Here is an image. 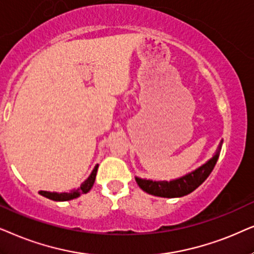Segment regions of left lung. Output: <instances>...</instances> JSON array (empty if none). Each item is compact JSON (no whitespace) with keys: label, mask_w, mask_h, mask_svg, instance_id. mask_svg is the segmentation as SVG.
Instances as JSON below:
<instances>
[{"label":"left lung","mask_w":254,"mask_h":254,"mask_svg":"<svg viewBox=\"0 0 254 254\" xmlns=\"http://www.w3.org/2000/svg\"><path fill=\"white\" fill-rule=\"evenodd\" d=\"M222 144L223 141L219 143L217 151L210 160H208L201 167L196 168L195 171L184 175V177L171 181H152L146 180V179L136 178L137 184L147 194L160 196V197H181V196L188 195L189 192L194 191L198 186L203 184L205 179L210 175L216 162L218 160Z\"/></svg>","instance_id":"obj_1"}]
</instances>
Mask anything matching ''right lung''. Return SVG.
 Wrapping results in <instances>:
<instances>
[{
  "label": "right lung",
  "instance_id": "1",
  "mask_svg": "<svg viewBox=\"0 0 254 254\" xmlns=\"http://www.w3.org/2000/svg\"><path fill=\"white\" fill-rule=\"evenodd\" d=\"M97 168H99V165H96L94 167V170L92 173H90L89 177L84 182L81 184V186L77 189H74V190L69 191V192H52V191H45V190H40L39 194L44 196V197L50 198V200L53 201H69L73 200V198L79 197L81 194H86L92 189L94 182H95V178H96V173H97Z\"/></svg>",
  "mask_w": 254,
  "mask_h": 254
}]
</instances>
